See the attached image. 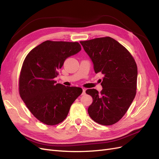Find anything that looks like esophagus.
I'll use <instances>...</instances> for the list:
<instances>
[{
    "label": "esophagus",
    "mask_w": 159,
    "mask_h": 159,
    "mask_svg": "<svg viewBox=\"0 0 159 159\" xmlns=\"http://www.w3.org/2000/svg\"><path fill=\"white\" fill-rule=\"evenodd\" d=\"M85 89H82V93H81V95H85Z\"/></svg>",
    "instance_id": "34e87169"
}]
</instances>
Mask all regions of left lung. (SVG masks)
<instances>
[{"instance_id":"8db88e82","label":"left lung","mask_w":159,"mask_h":159,"mask_svg":"<svg viewBox=\"0 0 159 159\" xmlns=\"http://www.w3.org/2000/svg\"><path fill=\"white\" fill-rule=\"evenodd\" d=\"M85 52L93 64L96 74L104 75L100 93L87 89L93 102L88 109L90 117L103 125L119 121L135 97L137 66L129 52L111 37L81 41Z\"/></svg>"}]
</instances>
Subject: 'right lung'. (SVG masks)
<instances>
[{
  "label": "right lung",
  "mask_w": 159,
  "mask_h": 159,
  "mask_svg": "<svg viewBox=\"0 0 159 159\" xmlns=\"http://www.w3.org/2000/svg\"><path fill=\"white\" fill-rule=\"evenodd\" d=\"M81 50L78 42L46 40L32 49L23 62L19 93L37 119L48 125L62 122L82 89L56 84L57 70Z\"/></svg>",
  "instance_id": "right-lung-1"
}]
</instances>
